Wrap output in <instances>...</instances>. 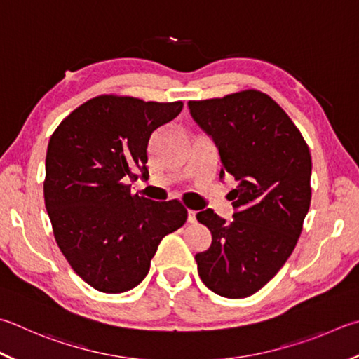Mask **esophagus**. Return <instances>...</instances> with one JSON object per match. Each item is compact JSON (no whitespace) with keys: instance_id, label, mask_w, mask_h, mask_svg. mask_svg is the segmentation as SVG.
Listing matches in <instances>:
<instances>
[{"instance_id":"34e87169","label":"esophagus","mask_w":359,"mask_h":359,"mask_svg":"<svg viewBox=\"0 0 359 359\" xmlns=\"http://www.w3.org/2000/svg\"><path fill=\"white\" fill-rule=\"evenodd\" d=\"M188 223H196V212L188 210Z\"/></svg>"}]
</instances>
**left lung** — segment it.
<instances>
[{
	"mask_svg": "<svg viewBox=\"0 0 359 359\" xmlns=\"http://www.w3.org/2000/svg\"><path fill=\"white\" fill-rule=\"evenodd\" d=\"M188 108L218 147L221 177L229 172L238 182L229 193L233 221L212 208L196 215L212 232L210 248L194 257L198 273L221 297H250L281 270L303 231L309 147L287 113L256 89L190 100Z\"/></svg>",
	"mask_w": 359,
	"mask_h": 359,
	"instance_id": "1",
	"label": "left lung"
}]
</instances>
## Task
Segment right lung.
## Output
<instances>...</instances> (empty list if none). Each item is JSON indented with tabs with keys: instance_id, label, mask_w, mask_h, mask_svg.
Here are the masks:
<instances>
[{
	"instance_id": "add662e5",
	"label": "right lung",
	"mask_w": 359,
	"mask_h": 359,
	"mask_svg": "<svg viewBox=\"0 0 359 359\" xmlns=\"http://www.w3.org/2000/svg\"><path fill=\"white\" fill-rule=\"evenodd\" d=\"M182 108L180 100L102 94L74 109L51 135L45 207L64 257L95 290L136 287L161 238L185 224L180 201L155 202L126 184L136 169L149 174V140Z\"/></svg>"
}]
</instances>
